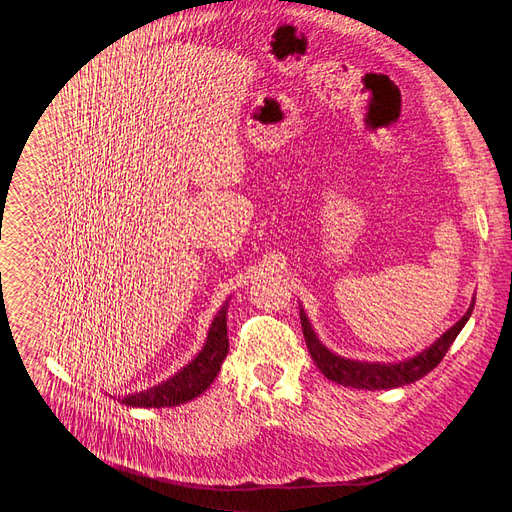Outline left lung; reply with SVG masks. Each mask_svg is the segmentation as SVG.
I'll use <instances>...</instances> for the list:
<instances>
[{"mask_svg": "<svg viewBox=\"0 0 512 512\" xmlns=\"http://www.w3.org/2000/svg\"><path fill=\"white\" fill-rule=\"evenodd\" d=\"M474 302L476 298H472L468 312L450 330H446L440 338H437L429 348L421 350L413 358L399 360V362H367V360H352V358L334 354L320 342L302 306H300V320H302V330H304V338L312 354V360L326 379L352 389L381 391V389H397V387L415 383L423 379L429 371H433L437 364L442 362V358L446 356V352L450 350L452 342L462 332L466 322L470 320L474 312Z\"/></svg>", "mask_w": 512, "mask_h": 512, "instance_id": "left-lung-1", "label": "left lung"}]
</instances>
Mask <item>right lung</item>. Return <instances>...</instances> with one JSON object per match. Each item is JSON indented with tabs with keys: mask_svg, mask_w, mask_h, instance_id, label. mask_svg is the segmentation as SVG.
Instances as JSON below:
<instances>
[{
	"mask_svg": "<svg viewBox=\"0 0 512 512\" xmlns=\"http://www.w3.org/2000/svg\"><path fill=\"white\" fill-rule=\"evenodd\" d=\"M231 298L223 304L214 316L206 342L202 350L192 358L184 369H180L170 379L154 385L152 389H145L139 393H131L125 397H119V401L127 407H176L186 401H192L194 397H200L216 379L221 364L227 358L229 352V336H227V310H229Z\"/></svg>",
	"mask_w": 512,
	"mask_h": 512,
	"instance_id": "add662e5",
	"label": "right lung"
}]
</instances>
